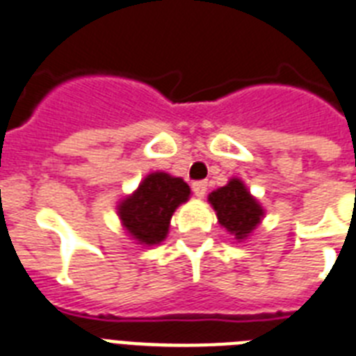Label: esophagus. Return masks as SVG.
<instances>
[{
  "label": "esophagus",
  "mask_w": 356,
  "mask_h": 356,
  "mask_svg": "<svg viewBox=\"0 0 356 356\" xmlns=\"http://www.w3.org/2000/svg\"><path fill=\"white\" fill-rule=\"evenodd\" d=\"M207 181H193L192 183V190L193 193L197 195V197H204V193H207Z\"/></svg>",
  "instance_id": "obj_1"
}]
</instances>
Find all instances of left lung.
<instances>
[{
	"label": "left lung",
	"mask_w": 356,
	"mask_h": 356,
	"mask_svg": "<svg viewBox=\"0 0 356 356\" xmlns=\"http://www.w3.org/2000/svg\"><path fill=\"white\" fill-rule=\"evenodd\" d=\"M208 199L218 213L219 223L236 239L247 238L263 218V208L239 179H232L227 186L218 188Z\"/></svg>",
	"instance_id": "1"
}]
</instances>
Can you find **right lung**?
I'll return each mask as SVG.
<instances>
[{"label": "right lung", "instance_id": "right-lung-1", "mask_svg": "<svg viewBox=\"0 0 356 356\" xmlns=\"http://www.w3.org/2000/svg\"><path fill=\"white\" fill-rule=\"evenodd\" d=\"M188 197L190 186L183 179L172 177L164 172L149 173L138 184L137 192L120 203L118 216L138 243L157 245L168 234L175 208L188 201Z\"/></svg>", "mask_w": 356, "mask_h": 356}]
</instances>
